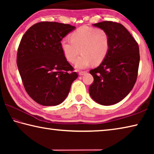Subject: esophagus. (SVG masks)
Instances as JSON below:
<instances>
[{"label": "esophagus", "instance_id": "obj_1", "mask_svg": "<svg viewBox=\"0 0 154 154\" xmlns=\"http://www.w3.org/2000/svg\"><path fill=\"white\" fill-rule=\"evenodd\" d=\"M85 73H86V72H83V71H81V72H79V75H80V76H83V75H85Z\"/></svg>", "mask_w": 154, "mask_h": 154}]
</instances>
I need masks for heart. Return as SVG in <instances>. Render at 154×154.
Instances as JSON below:
<instances>
[{
    "instance_id": "heart-1",
    "label": "heart",
    "mask_w": 154,
    "mask_h": 154,
    "mask_svg": "<svg viewBox=\"0 0 154 154\" xmlns=\"http://www.w3.org/2000/svg\"><path fill=\"white\" fill-rule=\"evenodd\" d=\"M71 38H62L60 48L65 58L71 62L76 59L80 50L82 55L74 64L77 69H85L92 64H100L107 56L110 39L102 28L82 26L71 34Z\"/></svg>"
}]
</instances>
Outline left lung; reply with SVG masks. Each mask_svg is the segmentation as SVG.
Masks as SVG:
<instances>
[{
    "instance_id": "8db88e82",
    "label": "left lung",
    "mask_w": 154,
    "mask_h": 154,
    "mask_svg": "<svg viewBox=\"0 0 154 154\" xmlns=\"http://www.w3.org/2000/svg\"><path fill=\"white\" fill-rule=\"evenodd\" d=\"M93 26L108 33L110 48L101 64L90 71L94 83L89 93L100 105H115L128 94L136 82L140 61L139 45L121 24L104 21Z\"/></svg>"
}]
</instances>
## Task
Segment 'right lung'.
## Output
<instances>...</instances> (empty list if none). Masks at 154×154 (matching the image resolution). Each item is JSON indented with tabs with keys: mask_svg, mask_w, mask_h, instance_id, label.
<instances>
[{
	"mask_svg": "<svg viewBox=\"0 0 154 154\" xmlns=\"http://www.w3.org/2000/svg\"><path fill=\"white\" fill-rule=\"evenodd\" d=\"M75 26L42 22L31 26L20 41L17 65L26 91L43 106L61 104L78 75L67 62L60 41Z\"/></svg>",
	"mask_w": 154,
	"mask_h": 154,
	"instance_id": "right-lung-1",
	"label": "right lung"
}]
</instances>
